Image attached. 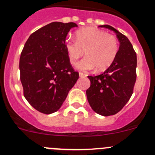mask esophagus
Returning <instances> with one entry per match:
<instances>
[{
  "label": "esophagus",
  "mask_w": 155,
  "mask_h": 155,
  "mask_svg": "<svg viewBox=\"0 0 155 155\" xmlns=\"http://www.w3.org/2000/svg\"><path fill=\"white\" fill-rule=\"evenodd\" d=\"M79 76H80L81 78L86 77L87 74H85V73H82V72H80V73H79Z\"/></svg>",
  "instance_id": "obj_1"
}]
</instances>
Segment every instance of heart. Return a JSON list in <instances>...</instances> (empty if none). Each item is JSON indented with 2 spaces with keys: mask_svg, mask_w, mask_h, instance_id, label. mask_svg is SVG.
Masks as SVG:
<instances>
[{
  "mask_svg": "<svg viewBox=\"0 0 155 155\" xmlns=\"http://www.w3.org/2000/svg\"><path fill=\"white\" fill-rule=\"evenodd\" d=\"M76 40L68 38L65 48L71 64H76L84 53L86 57L77 64L82 71L96 68L97 71L107 69L114 62L119 50L116 36L96 28H85L76 33Z\"/></svg>",
  "mask_w": 155,
  "mask_h": 155,
  "instance_id": "1",
  "label": "heart"
}]
</instances>
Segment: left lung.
Wrapping results in <instances>:
<instances>
[{
  "mask_svg": "<svg viewBox=\"0 0 155 155\" xmlns=\"http://www.w3.org/2000/svg\"><path fill=\"white\" fill-rule=\"evenodd\" d=\"M114 31L120 43L113 63L98 76H88L91 86L86 91L87 101L95 112L113 115L129 101L137 80V54L127 37L107 25H100Z\"/></svg>",
  "mask_w": 155,
  "mask_h": 155,
  "instance_id": "obj_1",
  "label": "left lung"
}]
</instances>
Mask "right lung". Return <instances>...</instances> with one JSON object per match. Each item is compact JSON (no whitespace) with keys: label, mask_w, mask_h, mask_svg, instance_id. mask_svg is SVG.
Wrapping results in <instances>:
<instances>
[{"label":"right lung","mask_w":155,"mask_h":155,"mask_svg":"<svg viewBox=\"0 0 155 155\" xmlns=\"http://www.w3.org/2000/svg\"><path fill=\"white\" fill-rule=\"evenodd\" d=\"M73 22L54 21L31 34L19 61L20 79L28 102L40 112L60 109L79 79L69 61L65 41Z\"/></svg>","instance_id":"right-lung-1"}]
</instances>
